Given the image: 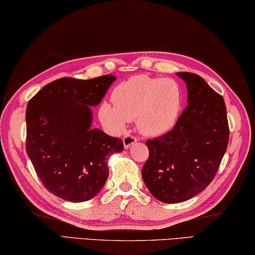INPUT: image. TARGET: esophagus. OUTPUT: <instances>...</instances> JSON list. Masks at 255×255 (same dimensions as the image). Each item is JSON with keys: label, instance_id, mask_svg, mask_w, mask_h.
Wrapping results in <instances>:
<instances>
[{"label": "esophagus", "instance_id": "obj_1", "mask_svg": "<svg viewBox=\"0 0 255 255\" xmlns=\"http://www.w3.org/2000/svg\"><path fill=\"white\" fill-rule=\"evenodd\" d=\"M136 137L135 136H133V135H130V134H128V135H125L124 137H123V144H124V148L125 149H128V148H130L132 144H134L135 142H136Z\"/></svg>", "mask_w": 255, "mask_h": 255}]
</instances>
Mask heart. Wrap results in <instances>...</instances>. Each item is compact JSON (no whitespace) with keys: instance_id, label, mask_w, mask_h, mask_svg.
I'll use <instances>...</instances> for the list:
<instances>
[{"instance_id":"1","label":"heart","mask_w":255,"mask_h":255,"mask_svg":"<svg viewBox=\"0 0 255 255\" xmlns=\"http://www.w3.org/2000/svg\"><path fill=\"white\" fill-rule=\"evenodd\" d=\"M114 105L103 103L99 119L113 131L124 130L134 121L141 134L161 136L177 123L183 107V89L174 79L134 76L113 90Z\"/></svg>"}]
</instances>
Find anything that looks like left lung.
<instances>
[{
  "label": "left lung",
  "mask_w": 255,
  "mask_h": 255,
  "mask_svg": "<svg viewBox=\"0 0 255 255\" xmlns=\"http://www.w3.org/2000/svg\"><path fill=\"white\" fill-rule=\"evenodd\" d=\"M187 88V104L168 133L147 140L149 158L142 178L153 197L179 203L210 184L229 137L224 98L195 73L177 72Z\"/></svg>",
  "instance_id": "left-lung-1"
}]
</instances>
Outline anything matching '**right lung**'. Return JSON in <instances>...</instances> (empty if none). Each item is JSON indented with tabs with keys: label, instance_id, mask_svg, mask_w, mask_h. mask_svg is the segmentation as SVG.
<instances>
[{
	"label": "right lung",
	"instance_id": "right-lung-1",
	"mask_svg": "<svg viewBox=\"0 0 255 255\" xmlns=\"http://www.w3.org/2000/svg\"><path fill=\"white\" fill-rule=\"evenodd\" d=\"M116 80L107 74L90 80L62 78L41 88L26 111V150L47 191L70 202L88 201L108 177L107 157L123 141L91 128V107Z\"/></svg>",
	"mask_w": 255,
	"mask_h": 255
}]
</instances>
